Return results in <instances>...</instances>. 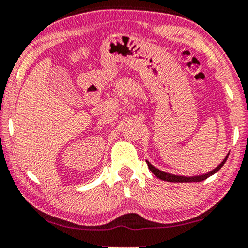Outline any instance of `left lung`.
<instances>
[{
  "instance_id": "8db88e82",
  "label": "left lung",
  "mask_w": 248,
  "mask_h": 248,
  "mask_svg": "<svg viewBox=\"0 0 248 248\" xmlns=\"http://www.w3.org/2000/svg\"><path fill=\"white\" fill-rule=\"evenodd\" d=\"M229 154L226 155V158L223 159V160L221 161V164H219L218 166L215 169H212L211 171L206 172V174H202V175H196V176H182V175H174V174H170V172H166V171H162L160 170V169L155 168L154 165H151L150 162H149L148 160L147 164H148V167L149 169H150L151 172L154 175L157 176V177L159 179H161V181H166V182H172V183H195V182H202L204 181V179H206L208 177H210V176H212L213 174H216L217 171L219 170L220 168L222 167L223 165H225V162L227 160V158H228Z\"/></svg>"
}]
</instances>
